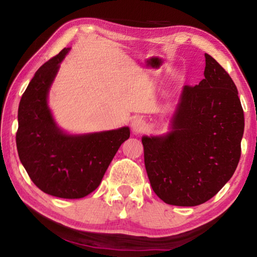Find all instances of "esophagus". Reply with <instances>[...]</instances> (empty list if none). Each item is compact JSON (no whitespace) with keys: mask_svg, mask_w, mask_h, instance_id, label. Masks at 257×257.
Here are the masks:
<instances>
[{"mask_svg":"<svg viewBox=\"0 0 257 257\" xmlns=\"http://www.w3.org/2000/svg\"><path fill=\"white\" fill-rule=\"evenodd\" d=\"M146 127H147L146 122L142 118L135 119L132 122V128H133V132L135 134H141L143 132H145Z\"/></svg>","mask_w":257,"mask_h":257,"instance_id":"34e87169","label":"esophagus"}]
</instances>
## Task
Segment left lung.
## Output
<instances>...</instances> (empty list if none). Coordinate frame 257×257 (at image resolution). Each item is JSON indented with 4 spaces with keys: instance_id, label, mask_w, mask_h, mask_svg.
Masks as SVG:
<instances>
[{
    "instance_id": "obj_1",
    "label": "left lung",
    "mask_w": 257,
    "mask_h": 257,
    "mask_svg": "<svg viewBox=\"0 0 257 257\" xmlns=\"http://www.w3.org/2000/svg\"><path fill=\"white\" fill-rule=\"evenodd\" d=\"M171 123L165 136L142 138L147 176L164 203L196 206L236 171L245 127L237 87L211 55L204 79L182 88Z\"/></svg>"
}]
</instances>
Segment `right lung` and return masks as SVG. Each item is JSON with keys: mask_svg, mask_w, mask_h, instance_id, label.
Returning a JSON list of instances; mask_svg holds the SVG:
<instances>
[{"mask_svg": "<svg viewBox=\"0 0 257 257\" xmlns=\"http://www.w3.org/2000/svg\"><path fill=\"white\" fill-rule=\"evenodd\" d=\"M70 49L38 69L23 94L16 135L19 159L38 188L60 198H82L97 188L128 127L86 135L63 133L52 116L47 96L60 63Z\"/></svg>", "mask_w": 257, "mask_h": 257, "instance_id": "obj_1", "label": "right lung"}]
</instances>
